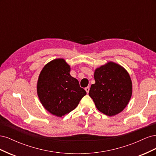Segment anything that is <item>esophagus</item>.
<instances>
[{
	"label": "esophagus",
	"mask_w": 156,
	"mask_h": 156,
	"mask_svg": "<svg viewBox=\"0 0 156 156\" xmlns=\"http://www.w3.org/2000/svg\"><path fill=\"white\" fill-rule=\"evenodd\" d=\"M89 90H90V88H89L88 87H87L85 88V90H86V92H87V94L89 92Z\"/></svg>",
	"instance_id": "obj_1"
}]
</instances>
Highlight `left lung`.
<instances>
[{"mask_svg":"<svg viewBox=\"0 0 156 156\" xmlns=\"http://www.w3.org/2000/svg\"><path fill=\"white\" fill-rule=\"evenodd\" d=\"M95 84L89 90L99 111L112 116L123 111L132 95V82L128 72L122 66L108 62L96 69Z\"/></svg>","mask_w":156,"mask_h":156,"instance_id":"1","label":"left lung"}]
</instances>
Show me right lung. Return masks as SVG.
<instances>
[{
  "label": "right lung",
  "mask_w": 156,
  "mask_h": 156,
  "mask_svg": "<svg viewBox=\"0 0 156 156\" xmlns=\"http://www.w3.org/2000/svg\"><path fill=\"white\" fill-rule=\"evenodd\" d=\"M70 66L63 58L47 64L40 73L37 93L42 105L51 114L61 117L77 107L86 91L71 76Z\"/></svg>",
  "instance_id": "right-lung-1"
}]
</instances>
